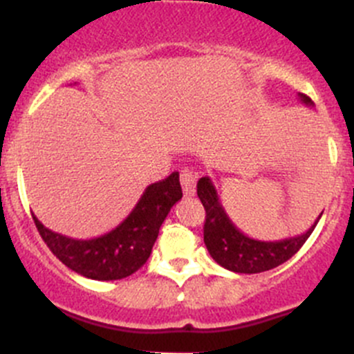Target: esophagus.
<instances>
[{
	"mask_svg": "<svg viewBox=\"0 0 354 354\" xmlns=\"http://www.w3.org/2000/svg\"><path fill=\"white\" fill-rule=\"evenodd\" d=\"M181 180V188H183V194L187 197H194L195 192H197V173H194L192 169H183L180 174Z\"/></svg>",
	"mask_w": 354,
	"mask_h": 354,
	"instance_id": "esophagus-1",
	"label": "esophagus"
}]
</instances>
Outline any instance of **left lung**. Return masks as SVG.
Here are the masks:
<instances>
[{
    "instance_id": "8db88e82",
    "label": "left lung",
    "mask_w": 354,
    "mask_h": 354,
    "mask_svg": "<svg viewBox=\"0 0 354 354\" xmlns=\"http://www.w3.org/2000/svg\"><path fill=\"white\" fill-rule=\"evenodd\" d=\"M298 97L306 106H313L308 95L298 94ZM197 195L205 209L203 243L209 250L210 257L221 267L238 274L266 272V270L286 262L308 240L319 219L322 217L320 214L315 223L308 227V231L298 234V236L277 241H262L246 236L234 226L233 221L224 210L210 178H200L197 183Z\"/></svg>"
}]
</instances>
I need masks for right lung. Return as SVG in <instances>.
Instances as JSON below:
<instances>
[{
  "label": "right lung",
  "instance_id": "right-lung-1",
  "mask_svg": "<svg viewBox=\"0 0 354 354\" xmlns=\"http://www.w3.org/2000/svg\"><path fill=\"white\" fill-rule=\"evenodd\" d=\"M180 174L173 173L145 188L127 219L113 231L92 240H75L34 223L44 243L68 269L95 281H116L137 272L151 257L160 224L171 207L181 200Z\"/></svg>",
  "mask_w": 354,
  "mask_h": 354
}]
</instances>
